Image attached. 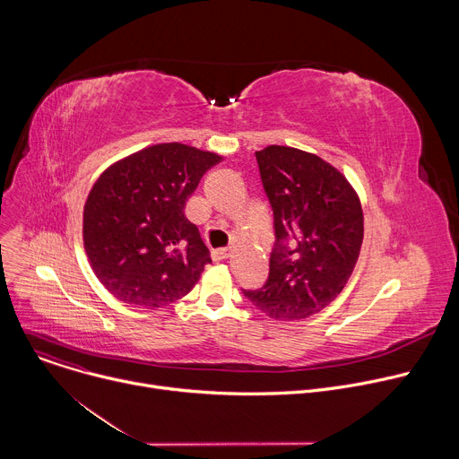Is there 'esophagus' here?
<instances>
[{
  "label": "esophagus",
  "mask_w": 459,
  "mask_h": 459,
  "mask_svg": "<svg viewBox=\"0 0 459 459\" xmlns=\"http://www.w3.org/2000/svg\"><path fill=\"white\" fill-rule=\"evenodd\" d=\"M211 255H212L214 261H223V259H227L230 255V250L229 248H214Z\"/></svg>",
  "instance_id": "34e87169"
}]
</instances>
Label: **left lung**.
<instances>
[{
    "instance_id": "8db88e82",
    "label": "left lung",
    "mask_w": 459,
    "mask_h": 459,
    "mask_svg": "<svg viewBox=\"0 0 459 459\" xmlns=\"http://www.w3.org/2000/svg\"><path fill=\"white\" fill-rule=\"evenodd\" d=\"M255 160L276 245L265 285L243 294L269 317L303 319L347 285L363 243L361 204L347 178L316 154L271 145Z\"/></svg>"
}]
</instances>
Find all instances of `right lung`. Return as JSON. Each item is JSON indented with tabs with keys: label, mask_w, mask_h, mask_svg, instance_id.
Listing matches in <instances>:
<instances>
[{
	"label": "right lung",
	"mask_w": 459,
	"mask_h": 459,
	"mask_svg": "<svg viewBox=\"0 0 459 459\" xmlns=\"http://www.w3.org/2000/svg\"><path fill=\"white\" fill-rule=\"evenodd\" d=\"M223 158L183 143H160L110 165L83 209L91 267L119 301L158 308L186 296L211 252L185 204Z\"/></svg>",
	"instance_id": "add662e5"
}]
</instances>
